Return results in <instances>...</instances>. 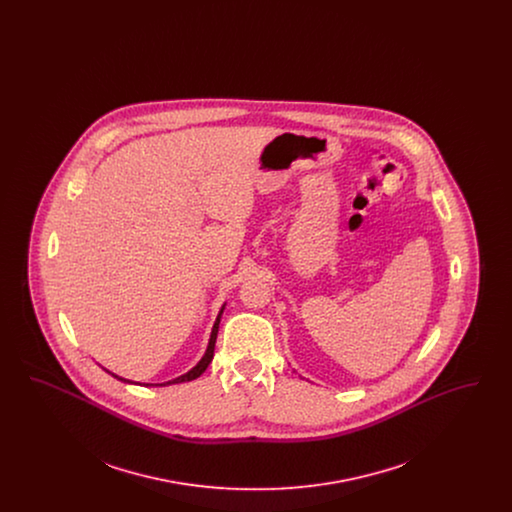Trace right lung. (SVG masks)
Instances as JSON below:
<instances>
[{"label":"right lung","instance_id":"add662e5","mask_svg":"<svg viewBox=\"0 0 512 512\" xmlns=\"http://www.w3.org/2000/svg\"><path fill=\"white\" fill-rule=\"evenodd\" d=\"M220 315H222V311L219 313V317H217V322H215V326H213V332H211V340H209V347H207V351H205V355H203V359L197 363V365L190 370V372H186V374H182V376H178V378H174L171 382H167V384H180V382H190V380H195L197 376H201L203 372H205V368L209 366V363L213 361V355H215V341H217V334H219V322ZM115 376V374H113ZM115 378H119V376H115ZM122 382H126L124 378H119ZM159 386H165V384H159Z\"/></svg>","mask_w":512,"mask_h":512}]
</instances>
